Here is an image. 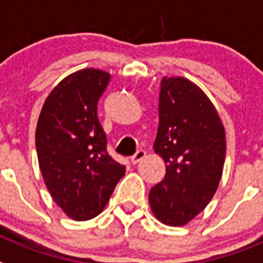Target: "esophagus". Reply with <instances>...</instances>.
Returning a JSON list of instances; mask_svg holds the SVG:
<instances>
[{
  "instance_id": "1",
  "label": "esophagus",
  "mask_w": 263,
  "mask_h": 263,
  "mask_svg": "<svg viewBox=\"0 0 263 263\" xmlns=\"http://www.w3.org/2000/svg\"><path fill=\"white\" fill-rule=\"evenodd\" d=\"M145 157H146V152H145V150H138V152H137L136 154H134L133 157H132V163L137 164L139 162V160H142Z\"/></svg>"
}]
</instances>
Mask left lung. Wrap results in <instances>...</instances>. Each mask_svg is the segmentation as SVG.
<instances>
[{
    "label": "left lung",
    "mask_w": 263,
    "mask_h": 263,
    "mask_svg": "<svg viewBox=\"0 0 263 263\" xmlns=\"http://www.w3.org/2000/svg\"><path fill=\"white\" fill-rule=\"evenodd\" d=\"M225 150L224 125L208 96L188 79L164 76L154 152L164 160L166 175L148 195L160 222L183 227L208 205L221 179Z\"/></svg>",
    "instance_id": "obj_1"
}]
</instances>
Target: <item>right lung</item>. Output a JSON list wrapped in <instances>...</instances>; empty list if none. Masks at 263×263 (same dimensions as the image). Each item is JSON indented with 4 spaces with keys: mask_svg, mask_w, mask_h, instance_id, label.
<instances>
[{
    "mask_svg": "<svg viewBox=\"0 0 263 263\" xmlns=\"http://www.w3.org/2000/svg\"><path fill=\"white\" fill-rule=\"evenodd\" d=\"M110 73L85 68L63 79L42 106L35 132L39 168L53 201L84 221L103 212L125 166L106 152L97 103Z\"/></svg>",
    "mask_w": 263,
    "mask_h": 263,
    "instance_id": "obj_1",
    "label": "right lung"
}]
</instances>
